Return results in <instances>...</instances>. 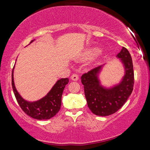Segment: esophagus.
<instances>
[{
    "instance_id": "esophagus-1",
    "label": "esophagus",
    "mask_w": 150,
    "mask_h": 150,
    "mask_svg": "<svg viewBox=\"0 0 150 150\" xmlns=\"http://www.w3.org/2000/svg\"><path fill=\"white\" fill-rule=\"evenodd\" d=\"M71 79L73 81H77L78 79H79V75L77 74V73H73V74L71 75Z\"/></svg>"
}]
</instances>
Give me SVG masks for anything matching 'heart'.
Returning <instances> with one entry per match:
<instances>
[{
    "instance_id": "obj_1",
    "label": "heart",
    "mask_w": 150,
    "mask_h": 150,
    "mask_svg": "<svg viewBox=\"0 0 150 150\" xmlns=\"http://www.w3.org/2000/svg\"><path fill=\"white\" fill-rule=\"evenodd\" d=\"M100 53V50L97 47L95 48H91V49L88 50L87 52L85 53L84 57L86 59H91V58H93L95 57L96 55H98Z\"/></svg>"
}]
</instances>
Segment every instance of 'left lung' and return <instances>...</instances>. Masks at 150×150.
<instances>
[{
    "mask_svg": "<svg viewBox=\"0 0 150 150\" xmlns=\"http://www.w3.org/2000/svg\"><path fill=\"white\" fill-rule=\"evenodd\" d=\"M117 57L120 58L125 68V75L118 85L106 88L100 85L98 73L102 66L94 68L81 76L88 107L97 116H106L115 113L126 102L133 91L134 74L130 53L123 47Z\"/></svg>",
    "mask_w": 150,
    "mask_h": 150,
    "instance_id": "1",
    "label": "left lung"
}]
</instances>
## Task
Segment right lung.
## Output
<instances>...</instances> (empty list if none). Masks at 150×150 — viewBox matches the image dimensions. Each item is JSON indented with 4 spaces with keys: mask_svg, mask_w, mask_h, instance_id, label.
<instances>
[{
    "mask_svg": "<svg viewBox=\"0 0 150 150\" xmlns=\"http://www.w3.org/2000/svg\"><path fill=\"white\" fill-rule=\"evenodd\" d=\"M34 40H32V43ZM14 68L12 71V86L15 97L20 108L27 115L37 120H47L54 117L59 112L62 105V96L69 79L62 78L58 80L49 93L44 98L35 102L24 100L18 93L14 83Z\"/></svg>",
    "mask_w": 150,
    "mask_h": 150,
    "instance_id": "right-lung-1",
    "label": "right lung"
}]
</instances>
